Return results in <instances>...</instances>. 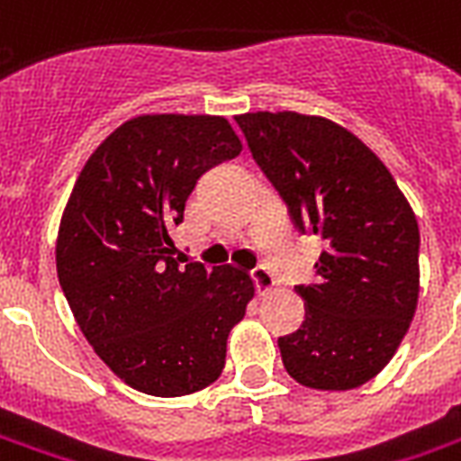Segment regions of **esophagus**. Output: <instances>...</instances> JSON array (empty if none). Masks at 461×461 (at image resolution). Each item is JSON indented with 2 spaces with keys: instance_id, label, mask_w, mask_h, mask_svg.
<instances>
[{
  "instance_id": "34e87169",
  "label": "esophagus",
  "mask_w": 461,
  "mask_h": 461,
  "mask_svg": "<svg viewBox=\"0 0 461 461\" xmlns=\"http://www.w3.org/2000/svg\"><path fill=\"white\" fill-rule=\"evenodd\" d=\"M251 280L256 283V290H258V294L270 293V290L276 287V277H273V273H270L266 266H256V268L251 270Z\"/></svg>"
}]
</instances>
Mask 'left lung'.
Segmentation results:
<instances>
[{
  "label": "left lung",
  "mask_w": 461,
  "mask_h": 461,
  "mask_svg": "<svg viewBox=\"0 0 461 461\" xmlns=\"http://www.w3.org/2000/svg\"><path fill=\"white\" fill-rule=\"evenodd\" d=\"M237 125L297 231L324 241L316 280L294 287L304 321L277 339L283 365L312 389H356L392 360L416 312V215L377 154L333 121L258 111Z\"/></svg>",
  "instance_id": "8db88e82"
}]
</instances>
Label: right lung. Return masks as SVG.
Instances as JSON below:
<instances>
[{"mask_svg":"<svg viewBox=\"0 0 461 461\" xmlns=\"http://www.w3.org/2000/svg\"><path fill=\"white\" fill-rule=\"evenodd\" d=\"M241 152L222 115H140L96 147L58 234V277L96 356L137 392L185 396L224 370L254 297L231 266L174 258L168 231L207 168Z\"/></svg>","mask_w":461,"mask_h":461,"instance_id":"add662e5","label":"right lung"}]
</instances>
